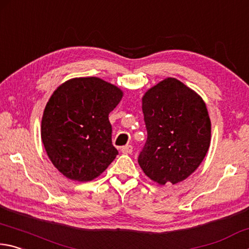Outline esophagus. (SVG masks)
I'll return each mask as SVG.
<instances>
[{"label":"esophagus","mask_w":249,"mask_h":249,"mask_svg":"<svg viewBox=\"0 0 249 249\" xmlns=\"http://www.w3.org/2000/svg\"><path fill=\"white\" fill-rule=\"evenodd\" d=\"M132 151H133V147H132V145H130V144L121 147V152L124 154H131Z\"/></svg>","instance_id":"1"}]
</instances>
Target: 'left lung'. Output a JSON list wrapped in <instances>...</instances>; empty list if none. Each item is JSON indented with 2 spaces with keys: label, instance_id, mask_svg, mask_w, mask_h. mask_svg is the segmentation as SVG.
<instances>
[{
  "label": "left lung",
  "instance_id": "left-lung-1",
  "mask_svg": "<svg viewBox=\"0 0 249 249\" xmlns=\"http://www.w3.org/2000/svg\"><path fill=\"white\" fill-rule=\"evenodd\" d=\"M142 110L147 139L139 165L160 185L186 179L210 146L211 121L206 104L184 83L168 77L144 94Z\"/></svg>",
  "mask_w": 249,
  "mask_h": 249
}]
</instances>
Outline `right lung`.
Segmentation results:
<instances>
[{"mask_svg":"<svg viewBox=\"0 0 249 249\" xmlns=\"http://www.w3.org/2000/svg\"><path fill=\"white\" fill-rule=\"evenodd\" d=\"M121 98L118 87L94 76L72 78L52 94L43 111L41 140L65 177L93 180L116 159L108 116Z\"/></svg>","mask_w":249,"mask_h":249,"instance_id":"1","label":"right lung"}]
</instances>
